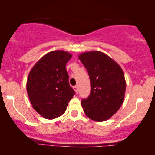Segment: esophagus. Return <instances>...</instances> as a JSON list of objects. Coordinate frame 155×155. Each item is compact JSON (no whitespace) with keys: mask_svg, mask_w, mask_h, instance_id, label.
<instances>
[{"mask_svg":"<svg viewBox=\"0 0 155 155\" xmlns=\"http://www.w3.org/2000/svg\"><path fill=\"white\" fill-rule=\"evenodd\" d=\"M73 89H74V90L76 91V93L78 94V89L77 86H74V87H73Z\"/></svg>","mask_w":155,"mask_h":155,"instance_id":"1","label":"esophagus"}]
</instances>
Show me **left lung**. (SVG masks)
Masks as SVG:
<instances>
[{
  "mask_svg": "<svg viewBox=\"0 0 155 155\" xmlns=\"http://www.w3.org/2000/svg\"><path fill=\"white\" fill-rule=\"evenodd\" d=\"M87 69L90 79V96L83 99L81 105L85 115L94 121L109 119L123 103L126 81L122 68L106 54L90 51L78 56Z\"/></svg>",
  "mask_w": 155,
  "mask_h": 155,
  "instance_id": "obj_1",
  "label": "left lung"
}]
</instances>
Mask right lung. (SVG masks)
Masks as SVG:
<instances>
[{
    "instance_id": "right-lung-1",
    "label": "right lung",
    "mask_w": 155,
    "mask_h": 155,
    "mask_svg": "<svg viewBox=\"0 0 155 155\" xmlns=\"http://www.w3.org/2000/svg\"><path fill=\"white\" fill-rule=\"evenodd\" d=\"M72 54L54 51L43 56L28 74L27 90L33 108L46 119L64 114L75 91L69 83L65 65Z\"/></svg>"
}]
</instances>
